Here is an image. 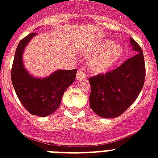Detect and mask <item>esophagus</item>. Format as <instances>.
<instances>
[{"mask_svg": "<svg viewBox=\"0 0 158 158\" xmlns=\"http://www.w3.org/2000/svg\"><path fill=\"white\" fill-rule=\"evenodd\" d=\"M87 77L86 74L84 73V70H82V69H79L78 72H77L76 74V79H85Z\"/></svg>", "mask_w": 158, "mask_h": 158, "instance_id": "1", "label": "esophagus"}]
</instances>
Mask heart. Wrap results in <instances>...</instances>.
<instances>
[{"instance_id":"b5f03b06","label":"heart","mask_w":158,"mask_h":158,"mask_svg":"<svg viewBox=\"0 0 158 158\" xmlns=\"http://www.w3.org/2000/svg\"><path fill=\"white\" fill-rule=\"evenodd\" d=\"M122 48L110 40L101 39L92 44L86 55L89 57V65L96 73H105L117 64L122 56Z\"/></svg>"}]
</instances>
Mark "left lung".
I'll list each match as a JSON object with an SVG mask.
<instances>
[{
  "instance_id": "obj_1",
  "label": "left lung",
  "mask_w": 158,
  "mask_h": 158,
  "mask_svg": "<svg viewBox=\"0 0 158 158\" xmlns=\"http://www.w3.org/2000/svg\"><path fill=\"white\" fill-rule=\"evenodd\" d=\"M130 46L136 54L106 74L89 78L90 107L103 118H115L124 113L142 90L145 79L142 49L133 38Z\"/></svg>"
}]
</instances>
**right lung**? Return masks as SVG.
I'll use <instances>...</instances> for the list:
<instances>
[{"mask_svg": "<svg viewBox=\"0 0 158 158\" xmlns=\"http://www.w3.org/2000/svg\"><path fill=\"white\" fill-rule=\"evenodd\" d=\"M36 33L28 34L16 48L11 69V81L19 101L32 115L45 117L60 106L66 89L75 80L77 69H59L45 78L33 76L26 69L23 53Z\"/></svg>", "mask_w": 158, "mask_h": 158, "instance_id": "1", "label": "right lung"}]
</instances>
